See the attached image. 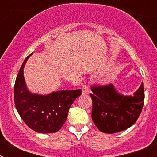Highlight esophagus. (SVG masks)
I'll use <instances>...</instances> for the list:
<instances>
[{"label": "esophagus", "mask_w": 157, "mask_h": 157, "mask_svg": "<svg viewBox=\"0 0 157 157\" xmlns=\"http://www.w3.org/2000/svg\"><path fill=\"white\" fill-rule=\"evenodd\" d=\"M82 90L83 94H90V88L87 85H83L82 87Z\"/></svg>", "instance_id": "1"}]
</instances>
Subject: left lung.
Instances as JSON below:
<instances>
[{
    "label": "left lung",
    "mask_w": 157,
    "mask_h": 157,
    "mask_svg": "<svg viewBox=\"0 0 157 157\" xmlns=\"http://www.w3.org/2000/svg\"><path fill=\"white\" fill-rule=\"evenodd\" d=\"M92 120L101 132L123 131L134 124L144 105V86L141 82L134 96L119 94L112 84L91 87Z\"/></svg>",
    "instance_id": "left-lung-1"
}]
</instances>
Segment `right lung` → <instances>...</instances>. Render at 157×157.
I'll list each match as a JSON object with an SVG mask.
<instances>
[{
	"label": "right lung",
	"instance_id": "right-lung-1",
	"mask_svg": "<svg viewBox=\"0 0 157 157\" xmlns=\"http://www.w3.org/2000/svg\"><path fill=\"white\" fill-rule=\"evenodd\" d=\"M30 55L23 61L15 82L14 101L16 110L24 123L36 132L55 133L64 124L69 109L81 95L82 90L56 91L47 95L30 93L23 76V68Z\"/></svg>",
	"mask_w": 157,
	"mask_h": 157
}]
</instances>
